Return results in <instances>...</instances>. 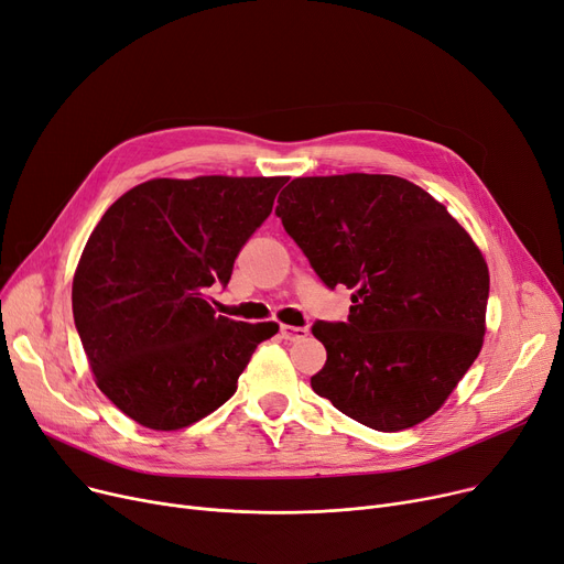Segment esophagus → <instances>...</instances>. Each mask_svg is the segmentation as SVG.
<instances>
[{
    "instance_id": "esophagus-1",
    "label": "esophagus",
    "mask_w": 564,
    "mask_h": 564,
    "mask_svg": "<svg viewBox=\"0 0 564 564\" xmlns=\"http://www.w3.org/2000/svg\"><path fill=\"white\" fill-rule=\"evenodd\" d=\"M281 336L285 340H302L308 336L306 327H292V325H281Z\"/></svg>"
}]
</instances>
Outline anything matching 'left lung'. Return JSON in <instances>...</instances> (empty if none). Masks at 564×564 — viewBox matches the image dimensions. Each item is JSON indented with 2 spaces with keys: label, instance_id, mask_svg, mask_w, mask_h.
I'll list each match as a JSON object with an SVG mask.
<instances>
[{
  "label": "left lung",
  "instance_id": "obj_1",
  "mask_svg": "<svg viewBox=\"0 0 564 564\" xmlns=\"http://www.w3.org/2000/svg\"><path fill=\"white\" fill-rule=\"evenodd\" d=\"M276 214L323 283L352 290L348 323L313 325L315 394L384 433L429 420L484 346L491 279L473 237L394 175L297 177Z\"/></svg>",
  "mask_w": 564,
  "mask_h": 564
}]
</instances>
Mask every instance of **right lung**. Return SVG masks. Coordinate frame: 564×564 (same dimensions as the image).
Masks as SVG:
<instances>
[{"instance_id":"add662e5","label":"right lung","mask_w":564,"mask_h":564,"mask_svg":"<svg viewBox=\"0 0 564 564\" xmlns=\"http://www.w3.org/2000/svg\"><path fill=\"white\" fill-rule=\"evenodd\" d=\"M288 177H156L117 198L73 274V317L104 394L144 429L180 431L221 408L276 323L218 315L239 249Z\"/></svg>"}]
</instances>
